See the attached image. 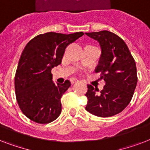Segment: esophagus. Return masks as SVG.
Wrapping results in <instances>:
<instances>
[{
	"instance_id": "34e87169",
	"label": "esophagus",
	"mask_w": 150,
	"mask_h": 150,
	"mask_svg": "<svg viewBox=\"0 0 150 150\" xmlns=\"http://www.w3.org/2000/svg\"><path fill=\"white\" fill-rule=\"evenodd\" d=\"M70 81H71V84H74V83H75V82H79V80L76 79H74V78H72V79H71Z\"/></svg>"
}]
</instances>
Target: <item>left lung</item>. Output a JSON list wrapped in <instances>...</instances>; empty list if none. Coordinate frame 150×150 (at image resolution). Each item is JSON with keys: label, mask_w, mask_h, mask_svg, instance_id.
I'll list each match as a JSON object with an SVG mask.
<instances>
[{"label": "left lung", "mask_w": 150, "mask_h": 150, "mask_svg": "<svg viewBox=\"0 0 150 150\" xmlns=\"http://www.w3.org/2000/svg\"><path fill=\"white\" fill-rule=\"evenodd\" d=\"M97 40L102 54L95 72H100L105 86L100 92L87 85V111L107 117L121 113L130 103L137 85L136 64L126 43L111 32L103 30L86 33Z\"/></svg>", "instance_id": "left-lung-1"}]
</instances>
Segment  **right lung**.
<instances>
[{"label":"right lung","mask_w":150,"mask_h":150,"mask_svg":"<svg viewBox=\"0 0 150 150\" xmlns=\"http://www.w3.org/2000/svg\"><path fill=\"white\" fill-rule=\"evenodd\" d=\"M83 35L82 32L40 34L24 48L15 73V89L19 108L31 121L48 124L61 114V98L71 82L55 85L51 69L61 63L66 47Z\"/></svg>","instance_id":"1"}]
</instances>
